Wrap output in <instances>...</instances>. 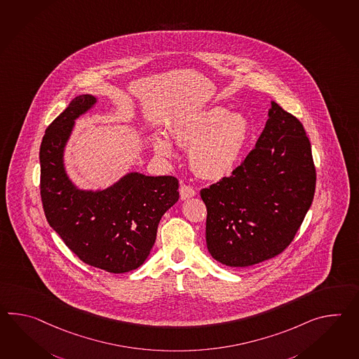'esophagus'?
<instances>
[{
    "mask_svg": "<svg viewBox=\"0 0 359 359\" xmlns=\"http://www.w3.org/2000/svg\"><path fill=\"white\" fill-rule=\"evenodd\" d=\"M194 196H196V191L191 188V185L183 184L180 187V198L188 199L191 198V197H194Z\"/></svg>",
    "mask_w": 359,
    "mask_h": 359,
    "instance_id": "1",
    "label": "esophagus"
}]
</instances>
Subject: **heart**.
Listing matches in <instances>:
<instances>
[{"mask_svg": "<svg viewBox=\"0 0 359 359\" xmlns=\"http://www.w3.org/2000/svg\"><path fill=\"white\" fill-rule=\"evenodd\" d=\"M172 135L177 143L191 147L189 162L198 175L220 179L237 166L248 147L251 125L242 113L211 107L175 123ZM153 147L163 158L174 153L166 136H154Z\"/></svg>", "mask_w": 359, "mask_h": 359, "instance_id": "obj_1", "label": "heart"}]
</instances>
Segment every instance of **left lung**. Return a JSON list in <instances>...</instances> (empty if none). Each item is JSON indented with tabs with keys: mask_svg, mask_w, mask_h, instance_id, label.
<instances>
[{
	"mask_svg": "<svg viewBox=\"0 0 359 359\" xmlns=\"http://www.w3.org/2000/svg\"><path fill=\"white\" fill-rule=\"evenodd\" d=\"M248 157L201 191L206 243L219 263L245 268L279 255L295 238L316 191V168L303 123L271 102Z\"/></svg>",
	"mask_w": 359,
	"mask_h": 359,
	"instance_id": "left-lung-1",
	"label": "left lung"
}]
</instances>
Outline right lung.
<instances>
[{
    "mask_svg": "<svg viewBox=\"0 0 359 359\" xmlns=\"http://www.w3.org/2000/svg\"><path fill=\"white\" fill-rule=\"evenodd\" d=\"M95 103V96H76L46 128L40 148L41 199L50 226L83 263L126 273L149 255L161 217L179 199V182L130 172L104 191L79 189L65 172L64 147L74 120Z\"/></svg>",
    "mask_w": 359,
    "mask_h": 359,
    "instance_id": "1",
    "label": "right lung"
}]
</instances>
